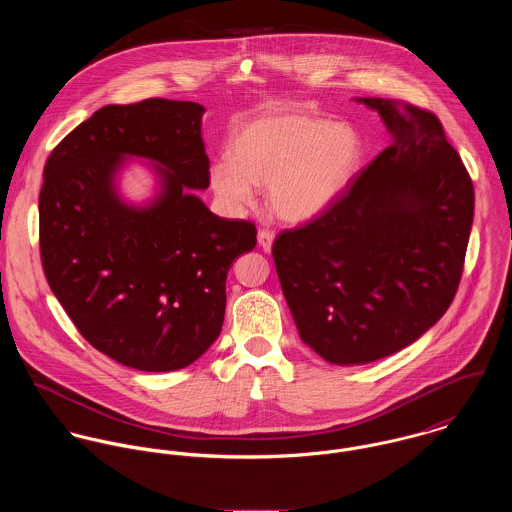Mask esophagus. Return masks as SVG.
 I'll list each match as a JSON object with an SVG mask.
<instances>
[{"instance_id":"1","label":"esophagus","mask_w":512,"mask_h":512,"mask_svg":"<svg viewBox=\"0 0 512 512\" xmlns=\"http://www.w3.org/2000/svg\"><path fill=\"white\" fill-rule=\"evenodd\" d=\"M258 244L264 252H270L272 250V244H274V232L268 230V228H262L258 232Z\"/></svg>"}]
</instances>
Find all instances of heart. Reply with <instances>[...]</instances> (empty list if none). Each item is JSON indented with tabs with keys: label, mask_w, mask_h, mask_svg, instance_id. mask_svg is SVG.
<instances>
[{
	"label": "heart",
	"mask_w": 512,
	"mask_h": 512,
	"mask_svg": "<svg viewBox=\"0 0 512 512\" xmlns=\"http://www.w3.org/2000/svg\"><path fill=\"white\" fill-rule=\"evenodd\" d=\"M363 146L347 124L280 112L242 126L230 142V161L211 167V187L228 207L252 203L266 187L278 219L305 222L325 213L357 173Z\"/></svg>",
	"instance_id": "obj_1"
}]
</instances>
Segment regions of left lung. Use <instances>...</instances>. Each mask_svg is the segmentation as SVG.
Returning a JSON list of instances; mask_svg holds the SVG:
<instances>
[{
  "label": "left lung",
  "instance_id": "8db88e82",
  "mask_svg": "<svg viewBox=\"0 0 512 512\" xmlns=\"http://www.w3.org/2000/svg\"><path fill=\"white\" fill-rule=\"evenodd\" d=\"M392 134L319 217L276 236L272 256L305 345L365 365L420 339L459 288L475 193L436 114L357 98Z\"/></svg>",
  "mask_w": 512,
  "mask_h": 512
}]
</instances>
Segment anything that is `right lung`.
Here are the masks:
<instances>
[{"instance_id":"1","label":"right lung","mask_w":512,"mask_h":512,"mask_svg":"<svg viewBox=\"0 0 512 512\" xmlns=\"http://www.w3.org/2000/svg\"><path fill=\"white\" fill-rule=\"evenodd\" d=\"M197 102L110 104L55 147L39 195L41 262L80 335L146 372L195 363L219 337L226 274L256 246V226L222 219L191 189H207L209 157ZM126 156L154 161L160 193L122 202Z\"/></svg>"}]
</instances>
